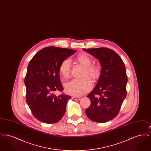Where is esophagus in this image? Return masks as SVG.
I'll list each match as a JSON object with an SVG mask.
<instances>
[{
    "instance_id": "obj_1",
    "label": "esophagus",
    "mask_w": 151,
    "mask_h": 151,
    "mask_svg": "<svg viewBox=\"0 0 151 151\" xmlns=\"http://www.w3.org/2000/svg\"><path fill=\"white\" fill-rule=\"evenodd\" d=\"M72 99L74 100H79L81 98L79 97H76V96H73L72 97Z\"/></svg>"
}]
</instances>
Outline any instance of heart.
<instances>
[{
	"label": "heart",
	"instance_id": "heart-1",
	"mask_svg": "<svg viewBox=\"0 0 151 151\" xmlns=\"http://www.w3.org/2000/svg\"><path fill=\"white\" fill-rule=\"evenodd\" d=\"M80 65L85 67L83 76L81 79H72L65 84V92L73 96H81L89 91L92 87V81L88 76L93 80L100 76V70L97 66L92 65V59L85 54H80L76 58ZM59 71L65 78H68L71 71V62L68 59L63 60L59 67Z\"/></svg>",
	"mask_w": 151,
	"mask_h": 151
}]
</instances>
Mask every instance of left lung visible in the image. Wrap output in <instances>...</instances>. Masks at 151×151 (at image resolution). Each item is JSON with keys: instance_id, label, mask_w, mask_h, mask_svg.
<instances>
[{"instance_id": "8db88e82", "label": "left lung", "mask_w": 151, "mask_h": 151, "mask_svg": "<svg viewBox=\"0 0 151 151\" xmlns=\"http://www.w3.org/2000/svg\"><path fill=\"white\" fill-rule=\"evenodd\" d=\"M83 50L98 59L102 68L96 86L86 96L91 104L86 113L94 122L105 123L117 116L126 97V67L122 58L113 50L105 47Z\"/></svg>"}]
</instances>
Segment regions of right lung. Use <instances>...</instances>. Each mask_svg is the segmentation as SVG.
<instances>
[{"mask_svg":"<svg viewBox=\"0 0 151 151\" xmlns=\"http://www.w3.org/2000/svg\"><path fill=\"white\" fill-rule=\"evenodd\" d=\"M76 51L49 46L37 52L29 62L25 77L26 100L34 116L40 122L51 124L65 115L67 101L71 97L62 92L59 67Z\"/></svg>","mask_w":151,"mask_h":151,"instance_id":"1","label":"right lung"}]
</instances>
